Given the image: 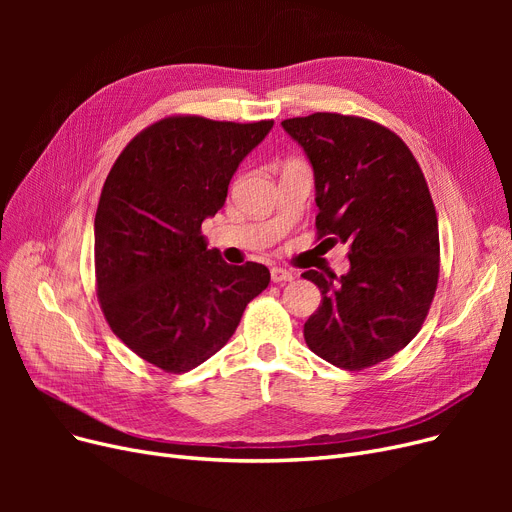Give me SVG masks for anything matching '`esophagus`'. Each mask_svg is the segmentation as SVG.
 Here are the masks:
<instances>
[{"instance_id": "esophagus-1", "label": "esophagus", "mask_w": 512, "mask_h": 512, "mask_svg": "<svg viewBox=\"0 0 512 512\" xmlns=\"http://www.w3.org/2000/svg\"><path fill=\"white\" fill-rule=\"evenodd\" d=\"M270 274H272V282H290V280H294V274L284 270V267H272Z\"/></svg>"}]
</instances>
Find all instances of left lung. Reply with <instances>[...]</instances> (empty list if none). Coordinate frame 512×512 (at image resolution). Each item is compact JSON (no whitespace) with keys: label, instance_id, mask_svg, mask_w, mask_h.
<instances>
[{"label":"left lung","instance_id":"left-lung-1","mask_svg":"<svg viewBox=\"0 0 512 512\" xmlns=\"http://www.w3.org/2000/svg\"><path fill=\"white\" fill-rule=\"evenodd\" d=\"M282 126L313 166L317 240L351 247L348 274H303L321 290L305 342L336 367H373L417 336L436 294L440 234L425 176L405 141L373 120L315 112Z\"/></svg>","mask_w":512,"mask_h":512}]
</instances>
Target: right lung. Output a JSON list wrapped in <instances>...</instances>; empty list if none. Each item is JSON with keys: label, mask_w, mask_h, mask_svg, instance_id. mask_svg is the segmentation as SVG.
<instances>
[{"label": "right lung", "mask_w": 512, "mask_h": 512, "mask_svg": "<svg viewBox=\"0 0 512 512\" xmlns=\"http://www.w3.org/2000/svg\"><path fill=\"white\" fill-rule=\"evenodd\" d=\"M272 126L161 118L105 178L95 213L97 299L112 332L166 373L218 353L270 284L265 265H230L207 249L201 224L224 207L238 164Z\"/></svg>", "instance_id": "1"}]
</instances>
